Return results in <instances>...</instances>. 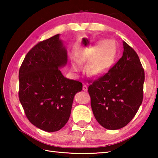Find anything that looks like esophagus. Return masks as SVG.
I'll list each match as a JSON object with an SVG mask.
<instances>
[{"instance_id":"34e87169","label":"esophagus","mask_w":158,"mask_h":158,"mask_svg":"<svg viewBox=\"0 0 158 158\" xmlns=\"http://www.w3.org/2000/svg\"><path fill=\"white\" fill-rule=\"evenodd\" d=\"M83 90L85 92L88 91V86H87L85 84H83Z\"/></svg>"}]
</instances>
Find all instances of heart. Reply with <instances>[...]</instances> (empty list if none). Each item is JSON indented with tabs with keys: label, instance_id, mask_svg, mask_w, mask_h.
Listing matches in <instances>:
<instances>
[{
	"label": "heart",
	"instance_id": "1",
	"mask_svg": "<svg viewBox=\"0 0 158 158\" xmlns=\"http://www.w3.org/2000/svg\"><path fill=\"white\" fill-rule=\"evenodd\" d=\"M96 52L97 55L89 67V73L93 76H100L103 75L111 64L113 60V50L109 43L100 42L92 49L91 54L93 56ZM79 63L80 61L79 60ZM73 69L75 70L79 69L76 64H73Z\"/></svg>",
	"mask_w": 158,
	"mask_h": 158
}]
</instances>
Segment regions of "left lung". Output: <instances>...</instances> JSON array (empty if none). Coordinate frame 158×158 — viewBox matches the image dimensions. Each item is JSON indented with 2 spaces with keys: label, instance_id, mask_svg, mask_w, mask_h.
I'll list each match as a JSON object with an SVG mask.
<instances>
[{
  "label": "left lung",
  "instance_id": "left-lung-1",
  "mask_svg": "<svg viewBox=\"0 0 158 158\" xmlns=\"http://www.w3.org/2000/svg\"><path fill=\"white\" fill-rule=\"evenodd\" d=\"M123 56L88 87L96 119L108 130L126 126L142 104L145 72L136 52L123 41Z\"/></svg>",
  "mask_w": 158,
  "mask_h": 158
}]
</instances>
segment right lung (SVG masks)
Here are the masks:
<instances>
[{
	"label": "right lung",
	"instance_id": "right-lung-1",
	"mask_svg": "<svg viewBox=\"0 0 158 158\" xmlns=\"http://www.w3.org/2000/svg\"><path fill=\"white\" fill-rule=\"evenodd\" d=\"M67 60L58 34L32 48L19 69V101L31 123L46 132L65 126L74 96L83 88L81 82L66 78L60 70Z\"/></svg>",
	"mask_w": 158,
	"mask_h": 158
}]
</instances>
